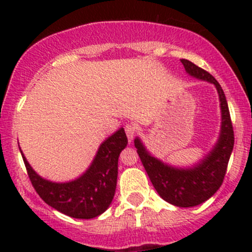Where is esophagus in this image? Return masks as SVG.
I'll use <instances>...</instances> for the list:
<instances>
[{
  "instance_id": "obj_1",
  "label": "esophagus",
  "mask_w": 252,
  "mask_h": 252,
  "mask_svg": "<svg viewBox=\"0 0 252 252\" xmlns=\"http://www.w3.org/2000/svg\"><path fill=\"white\" fill-rule=\"evenodd\" d=\"M124 129H126V136H128V140L129 141L133 140L134 135H135V133H136V126H133V124H126V126H124Z\"/></svg>"
}]
</instances>
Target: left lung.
Masks as SVG:
<instances>
[{"instance_id": "8db88e82", "label": "left lung", "mask_w": 252, "mask_h": 252, "mask_svg": "<svg viewBox=\"0 0 252 252\" xmlns=\"http://www.w3.org/2000/svg\"><path fill=\"white\" fill-rule=\"evenodd\" d=\"M188 74L213 84L220 96L222 122L217 142L207 155L192 167H173L152 156L139 138L134 145L152 185L164 201L178 207H194L210 199L220 189L234 147V131L227 98L220 83L208 72L188 60H180Z\"/></svg>"}]
</instances>
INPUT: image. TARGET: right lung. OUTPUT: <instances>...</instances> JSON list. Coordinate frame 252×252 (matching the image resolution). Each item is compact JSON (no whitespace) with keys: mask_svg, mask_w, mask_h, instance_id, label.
I'll return each instance as SVG.
<instances>
[{"mask_svg":"<svg viewBox=\"0 0 252 252\" xmlns=\"http://www.w3.org/2000/svg\"><path fill=\"white\" fill-rule=\"evenodd\" d=\"M128 144L126 131L118 129L100 145L90 167L80 177L67 183H55L40 177L22 154L32 187L55 210L73 218L90 220L110 207L118 175V158Z\"/></svg>","mask_w":252,"mask_h":252,"instance_id":"obj_1","label":"right lung"}]
</instances>
